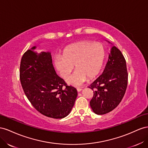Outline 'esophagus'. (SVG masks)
Here are the masks:
<instances>
[{
    "instance_id": "1",
    "label": "esophagus",
    "mask_w": 148,
    "mask_h": 148,
    "mask_svg": "<svg viewBox=\"0 0 148 148\" xmlns=\"http://www.w3.org/2000/svg\"><path fill=\"white\" fill-rule=\"evenodd\" d=\"M82 88H77V92H81V91H82Z\"/></svg>"
}]
</instances>
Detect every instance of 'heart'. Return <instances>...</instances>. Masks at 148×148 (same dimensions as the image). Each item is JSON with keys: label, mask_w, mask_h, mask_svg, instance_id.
Returning a JSON list of instances; mask_svg holds the SVG:
<instances>
[{"label": "heart", "mask_w": 148, "mask_h": 148, "mask_svg": "<svg viewBox=\"0 0 148 148\" xmlns=\"http://www.w3.org/2000/svg\"><path fill=\"white\" fill-rule=\"evenodd\" d=\"M105 56V49L102 44L80 41L67 46L62 56L54 58V64L64 79L69 77L75 66L76 70L67 82L72 86H79L87 77L91 79L98 75L102 69Z\"/></svg>", "instance_id": "b5f03b06"}]
</instances>
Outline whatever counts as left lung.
I'll list each match as a JSON object with an SVG mask.
<instances>
[{"label": "left lung", "mask_w": 148, "mask_h": 148, "mask_svg": "<svg viewBox=\"0 0 148 148\" xmlns=\"http://www.w3.org/2000/svg\"><path fill=\"white\" fill-rule=\"evenodd\" d=\"M127 84L125 58L120 51L113 46L103 73L88 87L94 90V97L90 102L93 112L97 115H103L115 109L123 99Z\"/></svg>", "instance_id": "left-lung-1"}]
</instances>
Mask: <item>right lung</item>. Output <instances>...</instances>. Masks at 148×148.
I'll return each instance as SVG.
<instances>
[{"mask_svg": "<svg viewBox=\"0 0 148 148\" xmlns=\"http://www.w3.org/2000/svg\"><path fill=\"white\" fill-rule=\"evenodd\" d=\"M36 48L35 46L27 50L21 60L20 79L23 91L40 113L53 119H63L74 106L77 90L67 86L57 75L51 53H37Z\"/></svg>", "mask_w": 148, "mask_h": 148, "instance_id": "obj_1", "label": "right lung"}]
</instances>
